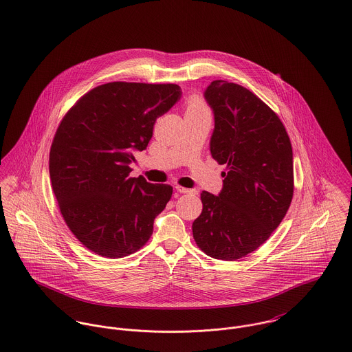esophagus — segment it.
Returning a JSON list of instances; mask_svg holds the SVG:
<instances>
[{
	"instance_id": "1",
	"label": "esophagus",
	"mask_w": 352,
	"mask_h": 352,
	"mask_svg": "<svg viewBox=\"0 0 352 352\" xmlns=\"http://www.w3.org/2000/svg\"><path fill=\"white\" fill-rule=\"evenodd\" d=\"M175 190H177L178 193H192V192H193V190H190V189H188V188H184V186H179V185L175 186Z\"/></svg>"
}]
</instances>
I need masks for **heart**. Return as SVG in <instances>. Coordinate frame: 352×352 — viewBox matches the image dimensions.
<instances>
[{"label": "heart", "mask_w": 352, "mask_h": 352, "mask_svg": "<svg viewBox=\"0 0 352 352\" xmlns=\"http://www.w3.org/2000/svg\"><path fill=\"white\" fill-rule=\"evenodd\" d=\"M186 111H195V112H202V111H206V107L204 105V102L198 98H193L190 100V102L188 104V108Z\"/></svg>", "instance_id": "obj_1"}]
</instances>
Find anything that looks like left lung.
Instances as JSON below:
<instances>
[{
	"mask_svg": "<svg viewBox=\"0 0 352 352\" xmlns=\"http://www.w3.org/2000/svg\"><path fill=\"white\" fill-rule=\"evenodd\" d=\"M204 96L214 115L210 154L227 173L220 195L201 193L193 237L206 255L232 262L261 247L290 206L292 143L276 113L248 89L217 79Z\"/></svg>",
	"mask_w": 352,
	"mask_h": 352,
	"instance_id": "8db88e82",
	"label": "left lung"
}]
</instances>
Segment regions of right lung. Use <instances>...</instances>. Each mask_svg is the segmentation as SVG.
I'll use <instances>...</instances> for the list:
<instances>
[{
    "label": "right lung",
    "mask_w": 352,
    "mask_h": 352,
    "mask_svg": "<svg viewBox=\"0 0 352 352\" xmlns=\"http://www.w3.org/2000/svg\"><path fill=\"white\" fill-rule=\"evenodd\" d=\"M181 94L174 83L109 82L62 118L50 150L51 185L67 227L91 252L124 258L151 237L173 188L131 178L129 163Z\"/></svg>",
    "instance_id": "right-lung-1"
}]
</instances>
